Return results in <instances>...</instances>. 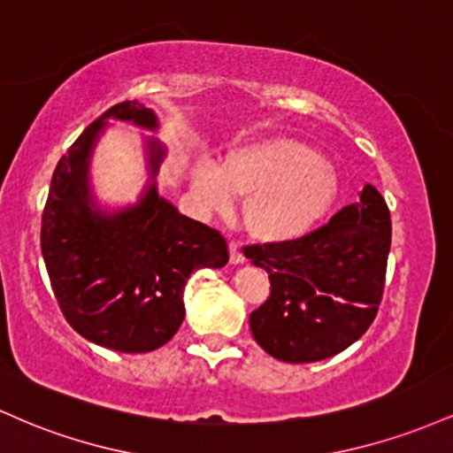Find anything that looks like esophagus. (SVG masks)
<instances>
[{"label":"esophagus","mask_w":453,"mask_h":453,"mask_svg":"<svg viewBox=\"0 0 453 453\" xmlns=\"http://www.w3.org/2000/svg\"><path fill=\"white\" fill-rule=\"evenodd\" d=\"M230 262L234 264V266H238V264L244 262V256H242L241 247H238L236 242H230Z\"/></svg>","instance_id":"34e87169"}]
</instances>
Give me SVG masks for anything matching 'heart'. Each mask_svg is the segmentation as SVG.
<instances>
[{"instance_id":"b5f03b06","label":"heart","mask_w":453,"mask_h":453,"mask_svg":"<svg viewBox=\"0 0 453 453\" xmlns=\"http://www.w3.org/2000/svg\"><path fill=\"white\" fill-rule=\"evenodd\" d=\"M191 196L204 212H227L244 196L242 221L264 242H294L327 215L339 194L332 165L309 144L266 136L238 144L219 165H196Z\"/></svg>"}]
</instances>
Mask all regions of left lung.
I'll list each match as a JSON object with an SVG mask.
<instances>
[{"instance_id":"left-lung-1","label":"left lung","mask_w":453,"mask_h":453,"mask_svg":"<svg viewBox=\"0 0 453 453\" xmlns=\"http://www.w3.org/2000/svg\"><path fill=\"white\" fill-rule=\"evenodd\" d=\"M392 221L371 183L327 226L294 242L247 247L270 298L249 315L253 339L280 362H319L356 342L375 319L386 283Z\"/></svg>"}]
</instances>
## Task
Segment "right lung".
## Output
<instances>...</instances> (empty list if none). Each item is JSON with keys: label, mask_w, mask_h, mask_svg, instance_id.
<instances>
[{"label": "right lung", "mask_w": 453, "mask_h": 453, "mask_svg": "<svg viewBox=\"0 0 453 453\" xmlns=\"http://www.w3.org/2000/svg\"><path fill=\"white\" fill-rule=\"evenodd\" d=\"M127 123L157 134V114L121 102L91 123L57 164L42 215V257L67 324L106 349L147 353L165 345L185 319V285L200 268L227 264L226 238L180 215L159 196L165 144L144 136L147 183L136 202L104 204L91 161L106 129Z\"/></svg>", "instance_id": "obj_1"}]
</instances>
